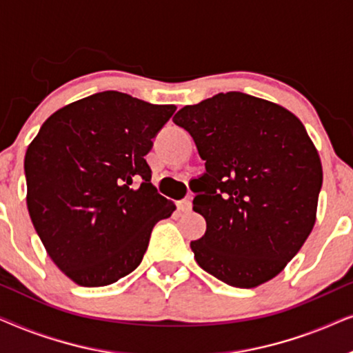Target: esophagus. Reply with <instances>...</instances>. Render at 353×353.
Returning a JSON list of instances; mask_svg holds the SVG:
<instances>
[{"instance_id": "34e87169", "label": "esophagus", "mask_w": 353, "mask_h": 353, "mask_svg": "<svg viewBox=\"0 0 353 353\" xmlns=\"http://www.w3.org/2000/svg\"><path fill=\"white\" fill-rule=\"evenodd\" d=\"M178 209H180L181 212H190L192 209V202L190 197H185V199L178 201Z\"/></svg>"}]
</instances>
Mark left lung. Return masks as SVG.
Here are the masks:
<instances>
[{
  "instance_id": "left-lung-1",
  "label": "left lung",
  "mask_w": 353,
  "mask_h": 353,
  "mask_svg": "<svg viewBox=\"0 0 353 353\" xmlns=\"http://www.w3.org/2000/svg\"><path fill=\"white\" fill-rule=\"evenodd\" d=\"M173 122L205 161L192 188V210L207 223L191 241L196 262L234 288L270 281L315 225L323 168L305 127L281 105L239 91L185 105Z\"/></svg>"
}]
</instances>
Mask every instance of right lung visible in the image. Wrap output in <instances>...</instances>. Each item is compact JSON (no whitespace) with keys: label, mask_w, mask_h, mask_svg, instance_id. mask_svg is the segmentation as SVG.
Here are the masks:
<instances>
[{"label":"right lung","mask_w":353,"mask_h":353,"mask_svg":"<svg viewBox=\"0 0 353 353\" xmlns=\"http://www.w3.org/2000/svg\"><path fill=\"white\" fill-rule=\"evenodd\" d=\"M175 110L103 91L52 114L28 146L32 223L52 262L80 286L132 273L154 225L176 209L152 186L144 159Z\"/></svg>","instance_id":"add662e5"}]
</instances>
